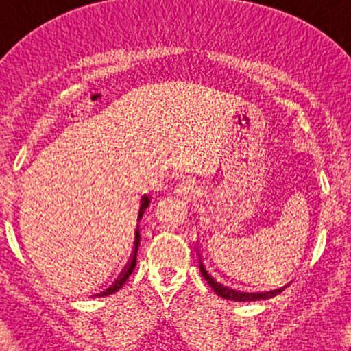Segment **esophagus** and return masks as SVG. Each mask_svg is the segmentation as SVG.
<instances>
[{
    "label": "esophagus",
    "mask_w": 351,
    "mask_h": 351,
    "mask_svg": "<svg viewBox=\"0 0 351 351\" xmlns=\"http://www.w3.org/2000/svg\"><path fill=\"white\" fill-rule=\"evenodd\" d=\"M175 195L176 198L181 201L195 199L196 196H199V186L195 181H183V183H180L178 186H176Z\"/></svg>",
    "instance_id": "obj_1"
}]
</instances>
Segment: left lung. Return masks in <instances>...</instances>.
I'll return each instance as SVG.
<instances>
[{
  "label": "left lung",
  "instance_id": "obj_1",
  "mask_svg": "<svg viewBox=\"0 0 351 351\" xmlns=\"http://www.w3.org/2000/svg\"><path fill=\"white\" fill-rule=\"evenodd\" d=\"M198 256H199V271L203 274V277L206 279V282L209 284V287L215 291L217 295L223 297V299L226 300H234V302H249V300H265L267 297H274L279 291H271V292H264V293H249V292H241L237 291V289H232L229 287V285L223 284V282H219L216 279L215 276H213L211 272H209V269L206 267V263H204L203 259V254L201 251H198Z\"/></svg>",
  "mask_w": 351,
  "mask_h": 351
}]
</instances>
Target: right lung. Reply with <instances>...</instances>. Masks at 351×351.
Returning <instances> with one entry per match:
<instances>
[{"mask_svg":"<svg viewBox=\"0 0 351 351\" xmlns=\"http://www.w3.org/2000/svg\"><path fill=\"white\" fill-rule=\"evenodd\" d=\"M148 204H150V196L145 195L142 198V203H140V211H138V223L140 219H142L145 209L148 208ZM138 245H140V224H136V229H135V241H134V251H132V256H130V261H128L127 265L123 267V271L120 272L119 279H117L114 284H112V287H108L106 292L99 293V295H110V293H114L119 291L120 287L125 284V280L128 279V276H130L132 272H134L135 265H136V252H138Z\"/></svg>","mask_w":351,"mask_h":351,"instance_id":"add662e5","label":"right lung"}]
</instances>
